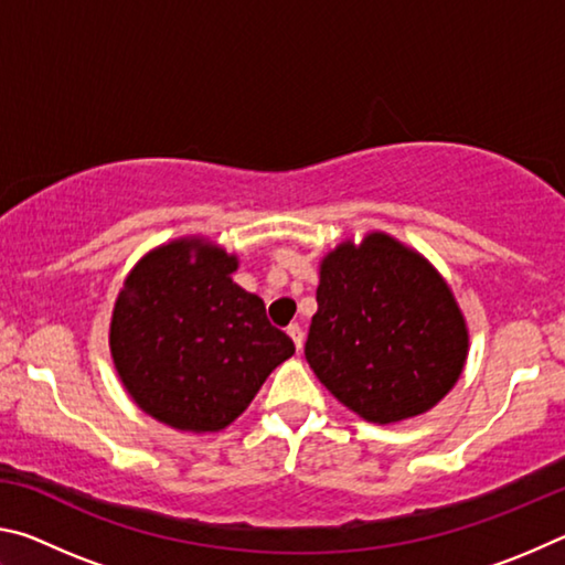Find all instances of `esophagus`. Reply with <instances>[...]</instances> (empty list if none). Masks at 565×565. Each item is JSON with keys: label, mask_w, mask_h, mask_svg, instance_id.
I'll return each mask as SVG.
<instances>
[{"label": "esophagus", "mask_w": 565, "mask_h": 565, "mask_svg": "<svg viewBox=\"0 0 565 565\" xmlns=\"http://www.w3.org/2000/svg\"><path fill=\"white\" fill-rule=\"evenodd\" d=\"M286 333H289V337H291V341H294V347L296 349H303V331H301V327H299V323H291V327L289 329H286Z\"/></svg>", "instance_id": "obj_1"}]
</instances>
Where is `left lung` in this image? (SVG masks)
<instances>
[{"label":"left lung","mask_w":565,"mask_h":565,"mask_svg":"<svg viewBox=\"0 0 565 565\" xmlns=\"http://www.w3.org/2000/svg\"><path fill=\"white\" fill-rule=\"evenodd\" d=\"M306 361L333 398L386 426L431 411L463 374L468 327L436 266L386 232L319 264Z\"/></svg>","instance_id":"obj_1"}]
</instances>
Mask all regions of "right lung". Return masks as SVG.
<instances>
[{"instance_id": "obj_1", "label": "right lung", "mask_w": 565, "mask_h": 565, "mask_svg": "<svg viewBox=\"0 0 565 565\" xmlns=\"http://www.w3.org/2000/svg\"><path fill=\"white\" fill-rule=\"evenodd\" d=\"M238 256L179 236L134 264L114 301L109 351L121 386L159 424L216 434L244 414L294 341L232 274Z\"/></svg>"}]
</instances>
